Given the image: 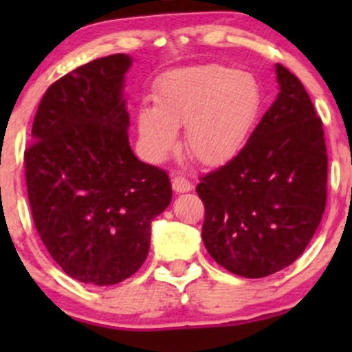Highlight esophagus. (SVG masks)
<instances>
[{"mask_svg": "<svg viewBox=\"0 0 352 352\" xmlns=\"http://www.w3.org/2000/svg\"><path fill=\"white\" fill-rule=\"evenodd\" d=\"M172 189L175 190L177 194L189 192V190L192 189V184H190L184 175H175L172 179Z\"/></svg>", "mask_w": 352, "mask_h": 352, "instance_id": "obj_1", "label": "esophagus"}]
</instances>
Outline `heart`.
<instances>
[{
  "label": "heart",
  "mask_w": 352,
  "mask_h": 352,
  "mask_svg": "<svg viewBox=\"0 0 352 352\" xmlns=\"http://www.w3.org/2000/svg\"><path fill=\"white\" fill-rule=\"evenodd\" d=\"M254 76L223 65L180 67L156 81L153 107L138 112L140 143L148 158H166L186 126V148L206 166L230 162L243 148L261 110Z\"/></svg>",
  "instance_id": "b5f03b06"
}]
</instances>
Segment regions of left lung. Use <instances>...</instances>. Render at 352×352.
Wrapping results in <instances>:
<instances>
[{
  "label": "left lung",
  "mask_w": 352,
  "mask_h": 352,
  "mask_svg": "<svg viewBox=\"0 0 352 352\" xmlns=\"http://www.w3.org/2000/svg\"><path fill=\"white\" fill-rule=\"evenodd\" d=\"M279 94L240 153L201 179L202 242L226 271L265 278L293 264L327 201L322 120L301 81L276 65Z\"/></svg>",
  "instance_id": "8db88e82"
}]
</instances>
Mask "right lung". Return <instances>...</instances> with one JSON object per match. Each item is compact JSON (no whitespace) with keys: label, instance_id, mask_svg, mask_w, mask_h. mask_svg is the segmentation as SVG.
Listing matches in <instances>:
<instances>
[{"label":"right lung","instance_id":"1","mask_svg":"<svg viewBox=\"0 0 352 352\" xmlns=\"http://www.w3.org/2000/svg\"><path fill=\"white\" fill-rule=\"evenodd\" d=\"M131 65L107 56L52 83L25 151L35 228L59 267L87 285L131 278L150 252L151 221L172 201L168 175L131 150Z\"/></svg>","mask_w":352,"mask_h":352}]
</instances>
